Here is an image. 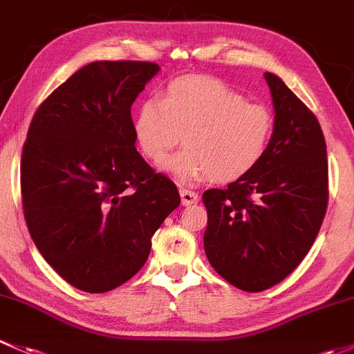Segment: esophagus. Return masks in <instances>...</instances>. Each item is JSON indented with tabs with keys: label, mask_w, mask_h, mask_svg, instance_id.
<instances>
[{
	"label": "esophagus",
	"mask_w": 354,
	"mask_h": 354,
	"mask_svg": "<svg viewBox=\"0 0 354 354\" xmlns=\"http://www.w3.org/2000/svg\"><path fill=\"white\" fill-rule=\"evenodd\" d=\"M180 199H182V204H184V206H189V204L198 203L199 196H198V192L191 191V189H180Z\"/></svg>",
	"instance_id": "1"
}]
</instances>
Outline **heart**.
<instances>
[{"label": "heart", "mask_w": 354, "mask_h": 354, "mask_svg": "<svg viewBox=\"0 0 354 354\" xmlns=\"http://www.w3.org/2000/svg\"><path fill=\"white\" fill-rule=\"evenodd\" d=\"M276 119L271 109L214 76L191 75L170 82L162 100L138 109L134 133L145 156L158 163L184 141L187 147L165 163L180 180L233 182L252 172L268 155Z\"/></svg>", "instance_id": "1"}]
</instances>
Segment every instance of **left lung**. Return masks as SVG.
Segmentation results:
<instances>
[{
    "label": "left lung",
    "mask_w": 354,
    "mask_h": 354,
    "mask_svg": "<svg viewBox=\"0 0 354 354\" xmlns=\"http://www.w3.org/2000/svg\"><path fill=\"white\" fill-rule=\"evenodd\" d=\"M274 105L268 155L227 185L207 189L204 252L214 271L243 291H264L286 278L310 250L329 201L327 148L313 112L272 73Z\"/></svg>",
    "instance_id": "1"
}]
</instances>
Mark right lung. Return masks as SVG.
<instances>
[{"label":"right lung","instance_id":"right-lung-1","mask_svg":"<svg viewBox=\"0 0 354 354\" xmlns=\"http://www.w3.org/2000/svg\"><path fill=\"white\" fill-rule=\"evenodd\" d=\"M158 69L150 61L86 64L28 127L20 163L27 228L50 268L86 293L133 278L180 204L176 184L134 147L131 105Z\"/></svg>","mask_w":354,"mask_h":354}]
</instances>
